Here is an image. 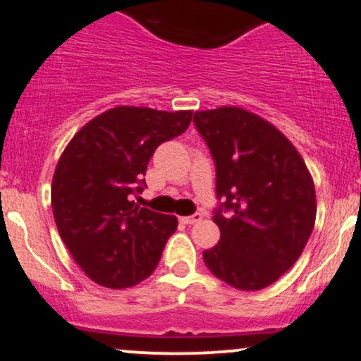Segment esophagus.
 Here are the masks:
<instances>
[{
	"instance_id": "1",
	"label": "esophagus",
	"mask_w": 361,
	"mask_h": 361,
	"mask_svg": "<svg viewBox=\"0 0 361 361\" xmlns=\"http://www.w3.org/2000/svg\"><path fill=\"white\" fill-rule=\"evenodd\" d=\"M181 222L186 224V226H192V224H197L202 221V214H193V215H186V217L180 219Z\"/></svg>"
}]
</instances>
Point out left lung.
Returning <instances> with one entry per match:
<instances>
[{
	"label": "left lung",
	"mask_w": 361,
	"mask_h": 361,
	"mask_svg": "<svg viewBox=\"0 0 361 361\" xmlns=\"http://www.w3.org/2000/svg\"><path fill=\"white\" fill-rule=\"evenodd\" d=\"M195 127L215 161L214 222L221 241L204 251L219 280L261 290L290 270L316 222V190L304 159L283 134L239 106L195 111Z\"/></svg>",
	"instance_id": "1"
}]
</instances>
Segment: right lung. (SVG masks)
<instances>
[{
  "label": "right lung",
  "instance_id": "1",
  "mask_svg": "<svg viewBox=\"0 0 361 361\" xmlns=\"http://www.w3.org/2000/svg\"><path fill=\"white\" fill-rule=\"evenodd\" d=\"M192 110L117 106L90 120L52 178L57 231L78 267L106 288L137 285L156 270L178 219L139 207L156 147L181 135Z\"/></svg>",
  "mask_w": 361,
  "mask_h": 361
}]
</instances>
